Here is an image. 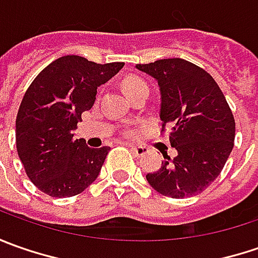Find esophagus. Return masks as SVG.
<instances>
[{"instance_id": "34e87169", "label": "esophagus", "mask_w": 258, "mask_h": 258, "mask_svg": "<svg viewBox=\"0 0 258 258\" xmlns=\"http://www.w3.org/2000/svg\"><path fill=\"white\" fill-rule=\"evenodd\" d=\"M131 151H132L136 156H144L145 154H148V148H145V146H132Z\"/></svg>"}]
</instances>
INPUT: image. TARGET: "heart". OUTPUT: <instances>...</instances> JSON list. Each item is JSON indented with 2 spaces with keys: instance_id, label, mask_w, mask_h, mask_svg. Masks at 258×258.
I'll return each instance as SVG.
<instances>
[{
  "instance_id": "1",
  "label": "heart",
  "mask_w": 258,
  "mask_h": 258,
  "mask_svg": "<svg viewBox=\"0 0 258 258\" xmlns=\"http://www.w3.org/2000/svg\"><path fill=\"white\" fill-rule=\"evenodd\" d=\"M123 89L127 96H132V94L138 93L141 90H148V85L138 77H129L124 80Z\"/></svg>"
}]
</instances>
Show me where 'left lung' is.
Here are the masks:
<instances>
[{"mask_svg": "<svg viewBox=\"0 0 258 258\" xmlns=\"http://www.w3.org/2000/svg\"><path fill=\"white\" fill-rule=\"evenodd\" d=\"M158 82L162 127L178 155H164L159 171L146 175L155 191L171 198L201 194L223 171L231 154L235 122L221 89L210 73L183 58L136 64Z\"/></svg>", "mask_w": 258, "mask_h": 258, "instance_id": "obj_1", "label": "left lung"}]
</instances>
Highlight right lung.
<instances>
[{
    "label": "right lung",
    "instance_id": "obj_1",
    "mask_svg": "<svg viewBox=\"0 0 258 258\" xmlns=\"http://www.w3.org/2000/svg\"><path fill=\"white\" fill-rule=\"evenodd\" d=\"M123 66L64 55L27 89L17 113L15 142L27 176L40 191L66 198L96 181L110 148H89L85 139H75L73 131L82 113L92 109L97 87Z\"/></svg>",
    "mask_w": 258,
    "mask_h": 258
}]
</instances>
